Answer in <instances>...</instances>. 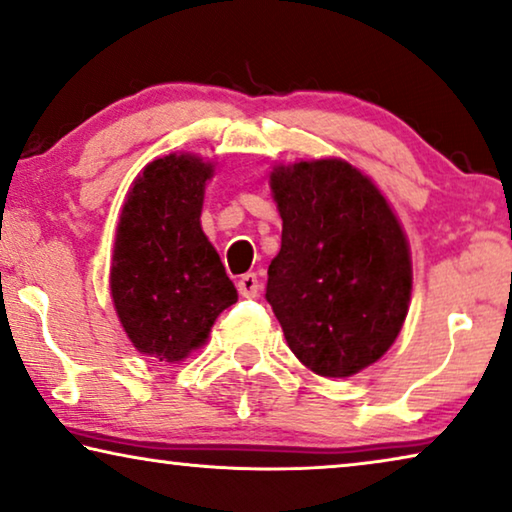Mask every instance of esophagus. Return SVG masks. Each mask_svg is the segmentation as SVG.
<instances>
[{
	"mask_svg": "<svg viewBox=\"0 0 512 512\" xmlns=\"http://www.w3.org/2000/svg\"><path fill=\"white\" fill-rule=\"evenodd\" d=\"M239 294L246 296V299H255V296L259 294V280L255 273H246V276H241Z\"/></svg>",
	"mask_w": 512,
	"mask_h": 512,
	"instance_id": "1",
	"label": "esophagus"
}]
</instances>
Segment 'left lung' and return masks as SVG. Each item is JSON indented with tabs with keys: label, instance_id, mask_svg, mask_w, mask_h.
I'll use <instances>...</instances> for the list:
<instances>
[{
	"label": "left lung",
	"instance_id": "8db88e82",
	"mask_svg": "<svg viewBox=\"0 0 512 512\" xmlns=\"http://www.w3.org/2000/svg\"><path fill=\"white\" fill-rule=\"evenodd\" d=\"M269 183L282 243L266 301L305 368L358 375L407 319L414 273L402 223L375 181L342 158L276 165Z\"/></svg>",
	"mask_w": 512,
	"mask_h": 512
}]
</instances>
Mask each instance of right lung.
Wrapping results in <instances>:
<instances>
[{
    "instance_id": "1",
    "label": "right lung",
    "mask_w": 512,
    "mask_h": 512,
    "mask_svg": "<svg viewBox=\"0 0 512 512\" xmlns=\"http://www.w3.org/2000/svg\"><path fill=\"white\" fill-rule=\"evenodd\" d=\"M211 160L170 154L151 160L128 188L114 234L110 294L140 354L179 363L209 340L236 303L234 282L202 230Z\"/></svg>"
}]
</instances>
